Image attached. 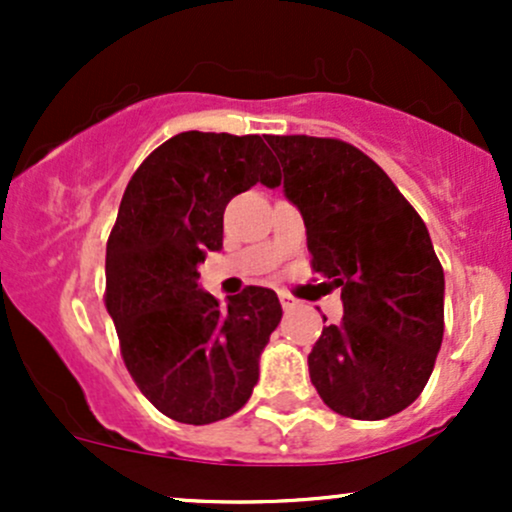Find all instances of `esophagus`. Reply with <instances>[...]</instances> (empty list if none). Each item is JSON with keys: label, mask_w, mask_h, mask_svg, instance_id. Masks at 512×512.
<instances>
[{"label": "esophagus", "mask_w": 512, "mask_h": 512, "mask_svg": "<svg viewBox=\"0 0 512 512\" xmlns=\"http://www.w3.org/2000/svg\"><path fill=\"white\" fill-rule=\"evenodd\" d=\"M276 293H279V301H281V305H284L286 310H289V308H293V305H296V298H293L289 291L281 289V291H276Z\"/></svg>", "instance_id": "34e87169"}]
</instances>
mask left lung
<instances>
[{"label": "left lung", "instance_id": "left-lung-1", "mask_svg": "<svg viewBox=\"0 0 512 512\" xmlns=\"http://www.w3.org/2000/svg\"><path fill=\"white\" fill-rule=\"evenodd\" d=\"M284 192L305 223L313 272L342 289L344 317L308 354L317 395L337 414L380 421L424 392L443 342L445 276L426 223L361 149L274 137Z\"/></svg>", "mask_w": 512, "mask_h": 512}]
</instances>
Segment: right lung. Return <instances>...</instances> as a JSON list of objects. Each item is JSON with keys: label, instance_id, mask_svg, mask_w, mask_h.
I'll return each mask as SVG.
<instances>
[{"label": "right lung", "instance_id": "1", "mask_svg": "<svg viewBox=\"0 0 512 512\" xmlns=\"http://www.w3.org/2000/svg\"><path fill=\"white\" fill-rule=\"evenodd\" d=\"M257 182H281L260 134L180 132L134 170L110 231L105 308L122 361L180 424H214L245 407L281 320L272 289L248 286L221 308L197 284V264L223 245L226 204Z\"/></svg>", "mask_w": 512, "mask_h": 512}]
</instances>
